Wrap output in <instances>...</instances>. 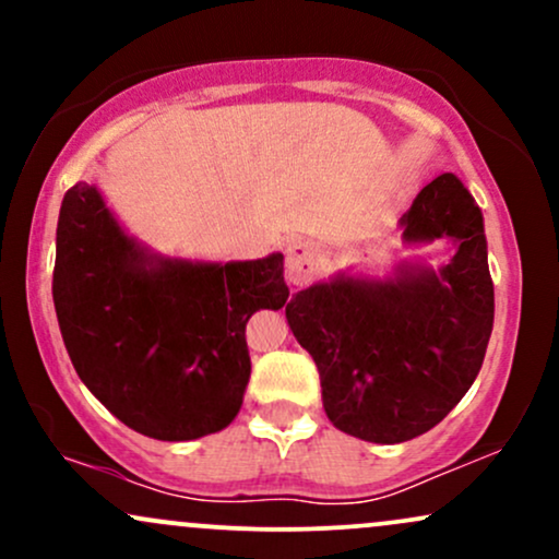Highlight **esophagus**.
<instances>
[{
    "label": "esophagus",
    "instance_id": "obj_1",
    "mask_svg": "<svg viewBox=\"0 0 559 559\" xmlns=\"http://www.w3.org/2000/svg\"><path fill=\"white\" fill-rule=\"evenodd\" d=\"M320 271V254L312 241H292L286 249V278L292 286H307Z\"/></svg>",
    "mask_w": 559,
    "mask_h": 559
}]
</instances>
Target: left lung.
<instances>
[{"label":"left lung","instance_id":"obj_1","mask_svg":"<svg viewBox=\"0 0 559 559\" xmlns=\"http://www.w3.org/2000/svg\"><path fill=\"white\" fill-rule=\"evenodd\" d=\"M400 226L407 247L449 239L454 254L439 267L400 262L389 278L336 273L286 305L329 420L373 444H402L444 420L476 381L493 325L484 215L463 181L433 178Z\"/></svg>","mask_w":559,"mask_h":559}]
</instances>
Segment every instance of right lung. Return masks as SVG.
<instances>
[{"label": "right lung", "instance_id": "add662e5", "mask_svg": "<svg viewBox=\"0 0 559 559\" xmlns=\"http://www.w3.org/2000/svg\"><path fill=\"white\" fill-rule=\"evenodd\" d=\"M52 297L75 373L133 431L191 441L239 415L252 362L243 329L288 299L284 254L163 258L115 221L92 183L68 189Z\"/></svg>", "mask_w": 559, "mask_h": 559}]
</instances>
